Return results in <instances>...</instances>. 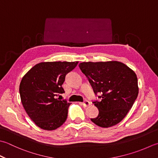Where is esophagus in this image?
I'll use <instances>...</instances> for the list:
<instances>
[{
	"label": "esophagus",
	"instance_id": "esophagus-1",
	"mask_svg": "<svg viewBox=\"0 0 158 158\" xmlns=\"http://www.w3.org/2000/svg\"><path fill=\"white\" fill-rule=\"evenodd\" d=\"M82 105L84 107H88V106H89V105H90V103H89V102L88 101H87V100H85V101H84L82 103Z\"/></svg>",
	"mask_w": 158,
	"mask_h": 158
}]
</instances>
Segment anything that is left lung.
<instances>
[{
    "mask_svg": "<svg viewBox=\"0 0 158 158\" xmlns=\"http://www.w3.org/2000/svg\"><path fill=\"white\" fill-rule=\"evenodd\" d=\"M79 66L88 79L94 94L101 101L92 102L98 115L91 120L101 127L119 123L132 107L138 94L135 73L123 63L117 61L82 62Z\"/></svg>",
    "mask_w": 158,
    "mask_h": 158,
    "instance_id": "8db88e82",
    "label": "left lung"
}]
</instances>
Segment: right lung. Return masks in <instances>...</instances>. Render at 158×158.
I'll return each mask as SVG.
<instances>
[{"label":"right lung","mask_w":158,"mask_h":158,"mask_svg":"<svg viewBox=\"0 0 158 158\" xmlns=\"http://www.w3.org/2000/svg\"><path fill=\"white\" fill-rule=\"evenodd\" d=\"M78 61H52L36 64L20 84L22 104L35 124L44 130H55L66 121L70 103L57 98L64 93L62 84Z\"/></svg>","instance_id":"add662e5"}]
</instances>
